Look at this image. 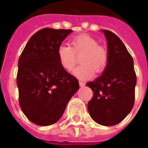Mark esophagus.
<instances>
[{"mask_svg": "<svg viewBox=\"0 0 148 148\" xmlns=\"http://www.w3.org/2000/svg\"><path fill=\"white\" fill-rule=\"evenodd\" d=\"M86 83H85L84 82H82V81H79V86H84Z\"/></svg>", "mask_w": 148, "mask_h": 148, "instance_id": "obj_1", "label": "esophagus"}]
</instances>
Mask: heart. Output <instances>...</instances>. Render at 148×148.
I'll list each match as a JSON object with an SVG mask.
<instances>
[{"label": "heart", "mask_w": 148, "mask_h": 148, "mask_svg": "<svg viewBox=\"0 0 148 148\" xmlns=\"http://www.w3.org/2000/svg\"><path fill=\"white\" fill-rule=\"evenodd\" d=\"M57 55L61 67L68 72L74 69L77 57L82 55L79 59L82 65L74 71V74L79 79L90 78L95 72L102 73L109 62L107 49L87 34H79L71 38L70 45H60Z\"/></svg>", "instance_id": "b5f03b06"}]
</instances>
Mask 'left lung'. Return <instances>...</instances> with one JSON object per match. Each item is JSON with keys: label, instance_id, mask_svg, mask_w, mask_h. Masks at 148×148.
<instances>
[{"label": "left lung", "instance_id": "left-lung-1", "mask_svg": "<svg viewBox=\"0 0 148 148\" xmlns=\"http://www.w3.org/2000/svg\"><path fill=\"white\" fill-rule=\"evenodd\" d=\"M103 32L107 41L109 62L100 77L86 83L94 93L87 106L96 123L113 126L124 119L133 108L136 74L133 58L120 38L111 31Z\"/></svg>", "mask_w": 148, "mask_h": 148}]
</instances>
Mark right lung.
<instances>
[{
	"label": "right lung",
	"instance_id": "right-lung-1",
	"mask_svg": "<svg viewBox=\"0 0 148 148\" xmlns=\"http://www.w3.org/2000/svg\"><path fill=\"white\" fill-rule=\"evenodd\" d=\"M71 29L44 28L29 40L18 60L16 85L25 115L39 126L53 124L79 88L78 80L63 70L58 49Z\"/></svg>",
	"mask_w": 148,
	"mask_h": 148
}]
</instances>
